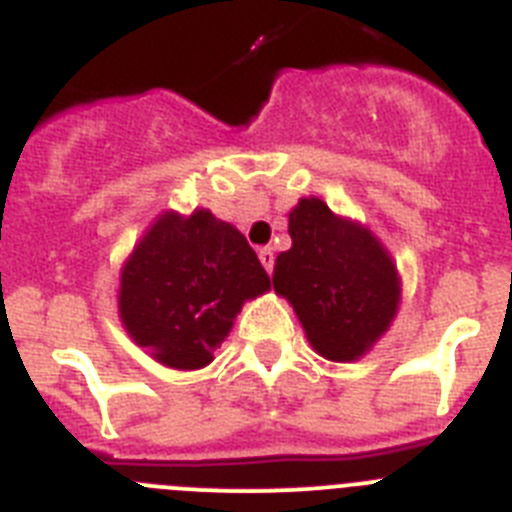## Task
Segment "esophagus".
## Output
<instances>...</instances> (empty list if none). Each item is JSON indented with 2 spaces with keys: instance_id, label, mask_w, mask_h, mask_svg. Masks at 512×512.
<instances>
[{
  "instance_id": "obj_1",
  "label": "esophagus",
  "mask_w": 512,
  "mask_h": 512,
  "mask_svg": "<svg viewBox=\"0 0 512 512\" xmlns=\"http://www.w3.org/2000/svg\"><path fill=\"white\" fill-rule=\"evenodd\" d=\"M259 261L264 264V269L271 274V269H274V251H271V248H261Z\"/></svg>"
}]
</instances>
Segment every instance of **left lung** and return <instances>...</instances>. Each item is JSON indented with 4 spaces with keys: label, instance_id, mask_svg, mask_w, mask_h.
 Listing matches in <instances>:
<instances>
[{
    "label": "left lung",
    "instance_id": "left-lung-1",
    "mask_svg": "<svg viewBox=\"0 0 512 512\" xmlns=\"http://www.w3.org/2000/svg\"><path fill=\"white\" fill-rule=\"evenodd\" d=\"M292 248L274 261V292L292 305L310 346L348 364L390 330L402 300L400 271L377 235L318 197L289 212Z\"/></svg>",
    "mask_w": 512,
    "mask_h": 512
}]
</instances>
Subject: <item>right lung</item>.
Masks as SVG:
<instances>
[{
  "label": "right lung",
  "mask_w": 512,
  "mask_h": 512,
  "mask_svg": "<svg viewBox=\"0 0 512 512\" xmlns=\"http://www.w3.org/2000/svg\"><path fill=\"white\" fill-rule=\"evenodd\" d=\"M246 235L210 210L158 215L120 269L117 312L158 364L194 372L215 359L243 302L269 292Z\"/></svg>",
  "instance_id": "obj_1"
}]
</instances>
